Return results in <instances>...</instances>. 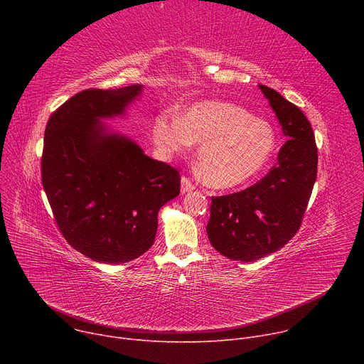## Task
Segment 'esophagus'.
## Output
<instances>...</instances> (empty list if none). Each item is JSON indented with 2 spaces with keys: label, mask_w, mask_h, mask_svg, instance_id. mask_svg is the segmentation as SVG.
<instances>
[{
  "label": "esophagus",
  "mask_w": 364,
  "mask_h": 364,
  "mask_svg": "<svg viewBox=\"0 0 364 364\" xmlns=\"http://www.w3.org/2000/svg\"><path fill=\"white\" fill-rule=\"evenodd\" d=\"M191 190H194V184L187 177H183L181 178V193L184 194V193H188Z\"/></svg>",
  "instance_id": "1"
}]
</instances>
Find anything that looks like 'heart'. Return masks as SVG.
<instances>
[{
    "label": "heart",
    "mask_w": 364,
    "mask_h": 364,
    "mask_svg": "<svg viewBox=\"0 0 364 364\" xmlns=\"http://www.w3.org/2000/svg\"><path fill=\"white\" fill-rule=\"evenodd\" d=\"M152 138L166 157L184 155L193 144H200L197 166L205 184L215 188H233L255 178L277 146L268 122L222 100L193 103L180 117L159 115L152 122Z\"/></svg>",
    "instance_id": "1"
}]
</instances>
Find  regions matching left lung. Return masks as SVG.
<instances>
[{"mask_svg": "<svg viewBox=\"0 0 364 364\" xmlns=\"http://www.w3.org/2000/svg\"><path fill=\"white\" fill-rule=\"evenodd\" d=\"M288 138L278 163L243 191L212 197L207 236L233 261L253 262L279 250L298 232L317 178V145L309 121L277 90L259 85Z\"/></svg>", "mask_w": 364, "mask_h": 364, "instance_id": "obj_1", "label": "left lung"}]
</instances>
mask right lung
Listing matches in <instances>:
<instances>
[{"label":"right lung","mask_w":364,"mask_h":364,"mask_svg":"<svg viewBox=\"0 0 364 364\" xmlns=\"http://www.w3.org/2000/svg\"><path fill=\"white\" fill-rule=\"evenodd\" d=\"M142 85L86 89L56 109L44 131L41 181L56 223L77 252L125 264L154 243L161 207L180 174L102 122L125 115Z\"/></svg>","instance_id":"1"}]
</instances>
